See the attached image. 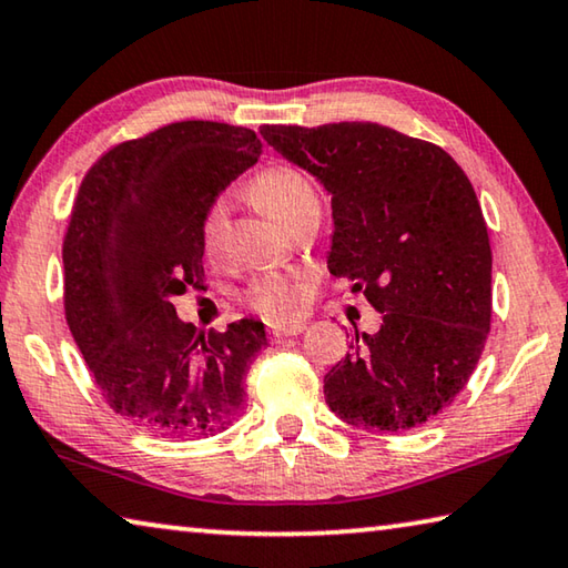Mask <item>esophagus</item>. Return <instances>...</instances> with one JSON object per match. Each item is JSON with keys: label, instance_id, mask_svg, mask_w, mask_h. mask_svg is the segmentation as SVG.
<instances>
[{"label": "esophagus", "instance_id": "34e87169", "mask_svg": "<svg viewBox=\"0 0 568 568\" xmlns=\"http://www.w3.org/2000/svg\"><path fill=\"white\" fill-rule=\"evenodd\" d=\"M305 331V325H275V328L271 331V338L275 343H281L285 338H291V335H301Z\"/></svg>", "mask_w": 568, "mask_h": 568}]
</instances>
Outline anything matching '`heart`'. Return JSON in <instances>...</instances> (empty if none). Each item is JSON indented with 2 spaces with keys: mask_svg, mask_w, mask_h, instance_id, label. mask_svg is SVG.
I'll return each mask as SVG.
<instances>
[{
  "mask_svg": "<svg viewBox=\"0 0 568 568\" xmlns=\"http://www.w3.org/2000/svg\"><path fill=\"white\" fill-rule=\"evenodd\" d=\"M250 197L261 205L267 215H273L285 230H293L305 220L321 217V197L315 185L307 180L301 170L291 165H273L261 172L250 185ZM227 213L225 203L217 200L207 207L203 217V245L207 253H217L220 243L225 237ZM247 301L255 311L271 318H291L303 307L305 291L303 285L277 273H265L255 277L247 291Z\"/></svg>",
  "mask_w": 568,
  "mask_h": 568,
  "instance_id": "1",
  "label": "heart"
}]
</instances>
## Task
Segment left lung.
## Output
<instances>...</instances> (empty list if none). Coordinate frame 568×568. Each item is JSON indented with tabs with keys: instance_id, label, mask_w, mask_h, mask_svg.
Returning a JSON list of instances; mask_svg holds the SVG:
<instances>
[{
	"instance_id": "8db88e82",
	"label": "left lung",
	"mask_w": 568,
	"mask_h": 568,
	"mask_svg": "<svg viewBox=\"0 0 568 568\" xmlns=\"http://www.w3.org/2000/svg\"><path fill=\"white\" fill-rule=\"evenodd\" d=\"M263 140L333 205L328 271L383 315L323 378L331 410L368 434L434 420L474 373L491 328V245L466 172L376 122L265 124Z\"/></svg>"
}]
</instances>
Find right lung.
Segmentation results:
<instances>
[{"label": "right lung", "instance_id": "obj_1", "mask_svg": "<svg viewBox=\"0 0 568 568\" xmlns=\"http://www.w3.org/2000/svg\"><path fill=\"white\" fill-rule=\"evenodd\" d=\"M253 130L172 122L94 162L77 192L64 261V313L114 413L150 434L207 438L235 420L265 325L195 328L172 297L203 281V217L261 158Z\"/></svg>", "mask_w": 568, "mask_h": 568}]
</instances>
